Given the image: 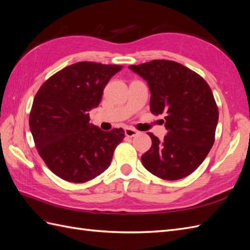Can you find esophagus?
Instances as JSON below:
<instances>
[{
  "label": "esophagus",
  "instance_id": "34e87169",
  "mask_svg": "<svg viewBox=\"0 0 250 250\" xmlns=\"http://www.w3.org/2000/svg\"><path fill=\"white\" fill-rule=\"evenodd\" d=\"M138 133H139V131L135 130V129H132V128H126V129H125V134H126V137H128V138L135 137V135H137Z\"/></svg>",
  "mask_w": 250,
  "mask_h": 250
}]
</instances>
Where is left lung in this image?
Masks as SVG:
<instances>
[{"label": "left lung", "mask_w": 250, "mask_h": 250, "mask_svg": "<svg viewBox=\"0 0 250 250\" xmlns=\"http://www.w3.org/2000/svg\"><path fill=\"white\" fill-rule=\"evenodd\" d=\"M129 69L145 79L150 110L166 117L163 141L148 132L152 146L141 157L143 166L166 180L187 177L197 169L215 142L219 111L207 81L187 66L157 59Z\"/></svg>", "instance_id": "8db88e82"}]
</instances>
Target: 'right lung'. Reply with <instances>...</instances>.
Returning <instances> with one entry per match:
<instances>
[{"mask_svg": "<svg viewBox=\"0 0 250 250\" xmlns=\"http://www.w3.org/2000/svg\"><path fill=\"white\" fill-rule=\"evenodd\" d=\"M121 70L117 64L77 62L53 75L36 93L30 130L41 157L58 177L86 183L109 167L124 130H101L89 123L88 112L100 104L104 87Z\"/></svg>", "mask_w": 250, "mask_h": 250, "instance_id": "add662e5", "label": "right lung"}]
</instances>
